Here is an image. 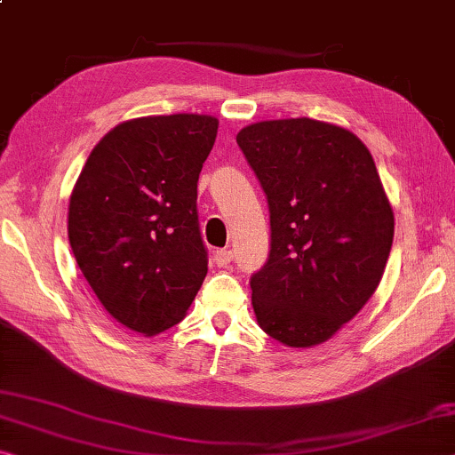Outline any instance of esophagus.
<instances>
[{
	"mask_svg": "<svg viewBox=\"0 0 455 455\" xmlns=\"http://www.w3.org/2000/svg\"><path fill=\"white\" fill-rule=\"evenodd\" d=\"M213 260L218 267H228V264L234 260V251L232 250H218L213 254Z\"/></svg>",
	"mask_w": 455,
	"mask_h": 455,
	"instance_id": "34e87169",
	"label": "esophagus"
}]
</instances>
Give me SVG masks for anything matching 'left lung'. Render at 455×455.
<instances>
[{
	"mask_svg": "<svg viewBox=\"0 0 455 455\" xmlns=\"http://www.w3.org/2000/svg\"><path fill=\"white\" fill-rule=\"evenodd\" d=\"M267 193L270 254L251 276L258 325L289 347L333 338L379 289L395 213L364 142L335 124L291 117L235 136Z\"/></svg>",
	"mask_w": 455,
	"mask_h": 455,
	"instance_id": "left-lung-1",
	"label": "left lung"
}]
</instances>
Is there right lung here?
I'll use <instances>...</instances> for the list:
<instances>
[{"mask_svg":"<svg viewBox=\"0 0 455 455\" xmlns=\"http://www.w3.org/2000/svg\"><path fill=\"white\" fill-rule=\"evenodd\" d=\"M218 117L172 114L117 124L91 150L68 201V242L100 303L156 335L187 315L207 275L197 180Z\"/></svg>","mask_w":455,"mask_h":455,"instance_id":"obj_1","label":"right lung"}]
</instances>
